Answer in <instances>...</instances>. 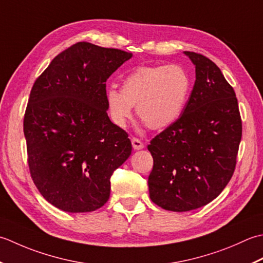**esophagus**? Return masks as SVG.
I'll use <instances>...</instances> for the list:
<instances>
[{
  "instance_id": "esophagus-1",
  "label": "esophagus",
  "mask_w": 263,
  "mask_h": 263,
  "mask_svg": "<svg viewBox=\"0 0 263 263\" xmlns=\"http://www.w3.org/2000/svg\"><path fill=\"white\" fill-rule=\"evenodd\" d=\"M132 144L134 149H142L144 147V144L141 142V139H138L136 137L132 138Z\"/></svg>"
}]
</instances>
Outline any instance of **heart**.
<instances>
[{
  "label": "heart",
  "instance_id": "1",
  "mask_svg": "<svg viewBox=\"0 0 263 263\" xmlns=\"http://www.w3.org/2000/svg\"><path fill=\"white\" fill-rule=\"evenodd\" d=\"M191 90V78L179 64L137 67L122 79L121 90L105 92L112 122L125 127L136 105L138 117L151 129H164L180 117Z\"/></svg>",
  "mask_w": 263,
  "mask_h": 263
}]
</instances>
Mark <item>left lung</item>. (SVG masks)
<instances>
[{
    "instance_id": "1",
    "label": "left lung",
    "mask_w": 263,
    "mask_h": 263,
    "mask_svg": "<svg viewBox=\"0 0 263 263\" xmlns=\"http://www.w3.org/2000/svg\"><path fill=\"white\" fill-rule=\"evenodd\" d=\"M195 84L180 117L147 146L149 197L164 210L201 208L220 194L236 167L242 119L234 88L206 57L185 51Z\"/></svg>"
}]
</instances>
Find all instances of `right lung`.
I'll return each mask as SVG.
<instances>
[{
    "label": "right lung",
    "instance_id": "1",
    "mask_svg": "<svg viewBox=\"0 0 263 263\" xmlns=\"http://www.w3.org/2000/svg\"><path fill=\"white\" fill-rule=\"evenodd\" d=\"M130 52L79 42L53 59L30 90L24 134L30 176L60 210L95 211L132 153L128 134L106 114L105 83Z\"/></svg>",
    "mask_w": 263,
    "mask_h": 263
}]
</instances>
